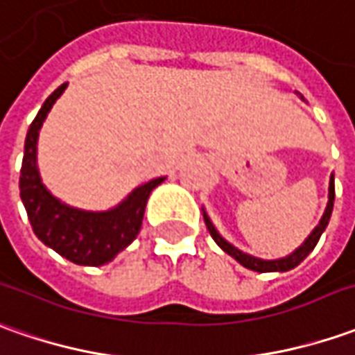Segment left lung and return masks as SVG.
Here are the masks:
<instances>
[{
	"instance_id": "1",
	"label": "left lung",
	"mask_w": 355,
	"mask_h": 355,
	"mask_svg": "<svg viewBox=\"0 0 355 355\" xmlns=\"http://www.w3.org/2000/svg\"><path fill=\"white\" fill-rule=\"evenodd\" d=\"M301 98H303V96H301ZM303 101H305V98H303ZM332 206H334V175H330L329 202H327L324 214H322V218L319 219L317 227L311 231L309 237L305 239V241H303V243H301V245H299V247L295 248L291 254H288V257H282V259H274V260L259 259V257L247 254V252L239 250L237 247H233L227 239H223L221 235H219V231L216 229V225L211 223V219H209L208 211L202 208V214H204V221H206V227H208L211 239L218 243V247L221 248L223 252H227L229 257H233V259L237 260L241 266H245V268H248V270H254V272H288V270H293L295 266H299L303 260L309 257L311 250L317 247V243H319L322 231H324V229H327V225H329L330 214H332Z\"/></svg>"
}]
</instances>
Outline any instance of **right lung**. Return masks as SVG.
Here are the masks:
<instances>
[{
  "instance_id": "add662e5",
  "label": "right lung",
  "mask_w": 355,
  "mask_h": 355,
  "mask_svg": "<svg viewBox=\"0 0 355 355\" xmlns=\"http://www.w3.org/2000/svg\"><path fill=\"white\" fill-rule=\"evenodd\" d=\"M66 87L67 83L60 85L46 98L26 132L19 190L33 231L46 247L54 248L60 257L79 266H103L137 237L149 194L167 177L153 178L134 188L120 204L107 211L73 208L54 196L38 173V136L48 112Z\"/></svg>"
}]
</instances>
